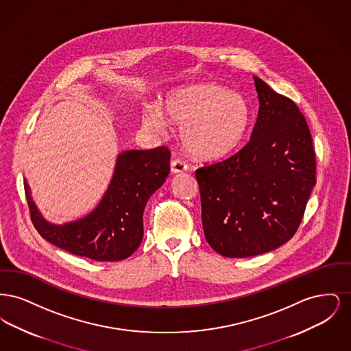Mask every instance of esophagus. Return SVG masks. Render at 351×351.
Listing matches in <instances>:
<instances>
[{"instance_id": "1", "label": "esophagus", "mask_w": 351, "mask_h": 351, "mask_svg": "<svg viewBox=\"0 0 351 351\" xmlns=\"http://www.w3.org/2000/svg\"><path fill=\"white\" fill-rule=\"evenodd\" d=\"M186 169H188V165L183 160H180V159L172 160V163H171V172L172 173H182V172H185Z\"/></svg>"}]
</instances>
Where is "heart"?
<instances>
[{
	"label": "heart",
	"mask_w": 351,
	"mask_h": 351,
	"mask_svg": "<svg viewBox=\"0 0 351 351\" xmlns=\"http://www.w3.org/2000/svg\"><path fill=\"white\" fill-rule=\"evenodd\" d=\"M162 110L145 108L143 125L152 132H163L167 117L169 123L180 128L184 147L202 159H216L233 151L245 138L251 118L249 102L242 95L212 82L169 92Z\"/></svg>",
	"instance_id": "1"
}]
</instances>
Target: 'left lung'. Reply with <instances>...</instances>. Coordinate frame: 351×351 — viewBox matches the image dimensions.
<instances>
[{"instance_id": "obj_1", "label": "left lung", "mask_w": 351, "mask_h": 351, "mask_svg": "<svg viewBox=\"0 0 351 351\" xmlns=\"http://www.w3.org/2000/svg\"><path fill=\"white\" fill-rule=\"evenodd\" d=\"M259 112L249 143L199 168L206 242L228 258L280 247L296 233L316 184V155L296 104L254 76Z\"/></svg>"}]
</instances>
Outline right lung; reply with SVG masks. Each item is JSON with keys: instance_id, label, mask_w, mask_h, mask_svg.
<instances>
[{"instance_id": "1", "label": "right lung", "mask_w": 351, "mask_h": 351, "mask_svg": "<svg viewBox=\"0 0 351 351\" xmlns=\"http://www.w3.org/2000/svg\"><path fill=\"white\" fill-rule=\"evenodd\" d=\"M167 147L128 150L117 156L112 180L97 206L76 221L56 225L36 208L25 179V192L35 229L46 241L73 255L99 262L129 258L143 238V210L169 173Z\"/></svg>"}]
</instances>
